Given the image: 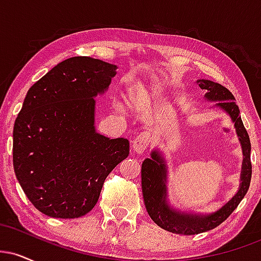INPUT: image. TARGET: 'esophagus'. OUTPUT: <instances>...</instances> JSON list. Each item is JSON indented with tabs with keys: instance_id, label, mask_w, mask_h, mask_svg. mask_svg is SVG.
Instances as JSON below:
<instances>
[{
	"instance_id": "obj_1",
	"label": "esophagus",
	"mask_w": 261,
	"mask_h": 261,
	"mask_svg": "<svg viewBox=\"0 0 261 261\" xmlns=\"http://www.w3.org/2000/svg\"><path fill=\"white\" fill-rule=\"evenodd\" d=\"M149 141H151V136H149L148 133H141L140 135H137L133 140V148L135 149V152L143 153L149 145Z\"/></svg>"
}]
</instances>
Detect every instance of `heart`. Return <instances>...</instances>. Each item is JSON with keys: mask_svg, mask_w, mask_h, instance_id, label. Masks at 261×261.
<instances>
[{"mask_svg": "<svg viewBox=\"0 0 261 261\" xmlns=\"http://www.w3.org/2000/svg\"><path fill=\"white\" fill-rule=\"evenodd\" d=\"M143 94H145V92H143L140 87H134V88H131L127 93L128 104H130V106H136V104H139L140 101L143 99Z\"/></svg>", "mask_w": 261, "mask_h": 261, "instance_id": "b5f03b06", "label": "heart"}]
</instances>
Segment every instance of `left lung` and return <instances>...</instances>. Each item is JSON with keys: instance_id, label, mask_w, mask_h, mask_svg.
<instances>
[{"instance_id": "obj_1", "label": "left lung", "mask_w": 261, "mask_h": 261, "mask_svg": "<svg viewBox=\"0 0 261 261\" xmlns=\"http://www.w3.org/2000/svg\"><path fill=\"white\" fill-rule=\"evenodd\" d=\"M200 88L206 89L205 98L208 100L217 101L216 107L223 109L232 118L243 148V167L241 174V188L238 193L229 200L222 208L211 215H193L175 212L167 203V168L162 155L157 151L151 153V158H146L141 167V182L145 206L152 221L161 228L176 234H199L216 228L237 208L239 202L243 200L250 185L251 162H250V140L242 121L239 108L236 104L234 97L226 87L220 83H215L208 80L197 81Z\"/></svg>"}]
</instances>
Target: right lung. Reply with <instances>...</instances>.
I'll use <instances>...</instances> for the list:
<instances>
[{"label":"right lung","mask_w":261,"mask_h":261,"mask_svg":"<svg viewBox=\"0 0 261 261\" xmlns=\"http://www.w3.org/2000/svg\"><path fill=\"white\" fill-rule=\"evenodd\" d=\"M116 66L88 56L60 62L25 95L13 127V168L35 208L79 218L94 207L109 173L128 155L126 139L95 133L94 98Z\"/></svg>","instance_id":"add662e5"}]
</instances>
